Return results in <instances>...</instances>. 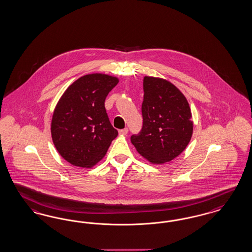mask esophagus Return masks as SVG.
Returning a JSON list of instances; mask_svg holds the SVG:
<instances>
[{"mask_svg":"<svg viewBox=\"0 0 252 252\" xmlns=\"http://www.w3.org/2000/svg\"><path fill=\"white\" fill-rule=\"evenodd\" d=\"M118 132H119V134H120V135H126V134H127V132H128V128H126H126H124V129H120L119 130V131H118Z\"/></svg>","mask_w":252,"mask_h":252,"instance_id":"obj_1","label":"esophagus"}]
</instances>
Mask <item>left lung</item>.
<instances>
[{
	"label": "left lung",
	"instance_id": "obj_1",
	"mask_svg": "<svg viewBox=\"0 0 252 252\" xmlns=\"http://www.w3.org/2000/svg\"><path fill=\"white\" fill-rule=\"evenodd\" d=\"M143 91V125L137 134L131 136V142L151 162H167L182 153L190 141V108L181 92L167 80L145 76Z\"/></svg>",
	"mask_w": 252,
	"mask_h": 252
}]
</instances>
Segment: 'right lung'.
Listing matches in <instances>:
<instances>
[{
    "mask_svg": "<svg viewBox=\"0 0 252 252\" xmlns=\"http://www.w3.org/2000/svg\"><path fill=\"white\" fill-rule=\"evenodd\" d=\"M117 83L114 76L87 75L69 86L58 101L52 137L58 153L71 164L92 167L117 137L104 106L108 93Z\"/></svg>",
    "mask_w": 252,
    "mask_h": 252,
    "instance_id": "right-lung-1",
    "label": "right lung"
}]
</instances>
